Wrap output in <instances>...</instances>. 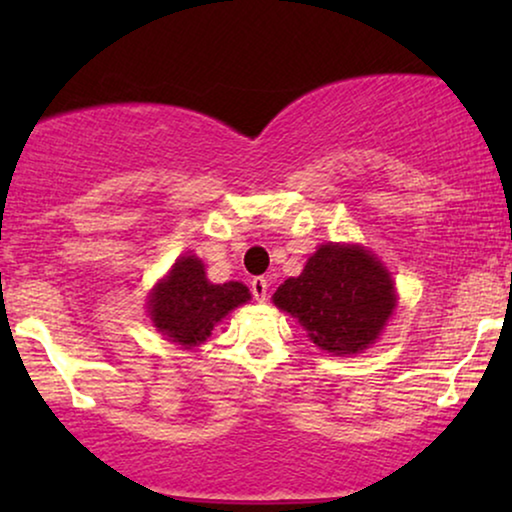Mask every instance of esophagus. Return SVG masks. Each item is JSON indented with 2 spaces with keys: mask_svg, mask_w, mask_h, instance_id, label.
Masks as SVG:
<instances>
[{
  "mask_svg": "<svg viewBox=\"0 0 512 512\" xmlns=\"http://www.w3.org/2000/svg\"><path fill=\"white\" fill-rule=\"evenodd\" d=\"M268 279L265 277H254L251 279V293H254V298L258 303H263L265 298H268Z\"/></svg>",
  "mask_w": 512,
  "mask_h": 512,
  "instance_id": "esophagus-1",
  "label": "esophagus"
}]
</instances>
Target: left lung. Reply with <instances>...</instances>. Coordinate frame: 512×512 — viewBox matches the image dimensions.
Segmentation results:
<instances>
[{
    "label": "left lung",
    "mask_w": 512,
    "mask_h": 512,
    "mask_svg": "<svg viewBox=\"0 0 512 512\" xmlns=\"http://www.w3.org/2000/svg\"><path fill=\"white\" fill-rule=\"evenodd\" d=\"M314 345L328 354H361L380 338L396 307L391 272L359 244H321L303 272L272 296Z\"/></svg>",
    "instance_id": "8db88e82"
}]
</instances>
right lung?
Listing matches in <instances>:
<instances>
[{
	"label": "right lung",
	"mask_w": 512,
	"mask_h": 512,
	"mask_svg": "<svg viewBox=\"0 0 512 512\" xmlns=\"http://www.w3.org/2000/svg\"><path fill=\"white\" fill-rule=\"evenodd\" d=\"M249 298L251 293L242 282H209L205 263L186 254L177 258L167 277L153 286L149 317L167 340L191 349L205 342L214 326Z\"/></svg>",
	"instance_id": "1"
}]
</instances>
